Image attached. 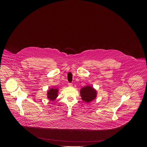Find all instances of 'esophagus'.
Instances as JSON below:
<instances>
[{
	"mask_svg": "<svg viewBox=\"0 0 147 147\" xmlns=\"http://www.w3.org/2000/svg\"><path fill=\"white\" fill-rule=\"evenodd\" d=\"M68 85L69 86H73V84H72V83H69L68 84Z\"/></svg>",
	"mask_w": 147,
	"mask_h": 147,
	"instance_id": "1",
	"label": "esophagus"
}]
</instances>
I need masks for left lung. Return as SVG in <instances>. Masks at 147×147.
Wrapping results in <instances>:
<instances>
[{
  "label": "left lung",
  "mask_w": 147,
  "mask_h": 147,
  "mask_svg": "<svg viewBox=\"0 0 147 147\" xmlns=\"http://www.w3.org/2000/svg\"><path fill=\"white\" fill-rule=\"evenodd\" d=\"M80 93L82 100L87 103L91 102L97 96V91L90 85L83 87L80 90Z\"/></svg>",
  "instance_id": "8db88e82"
}]
</instances>
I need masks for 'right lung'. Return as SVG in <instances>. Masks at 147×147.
Masks as SVG:
<instances>
[{
  "instance_id": "1",
  "label": "right lung",
  "mask_w": 147,
  "mask_h": 147,
  "mask_svg": "<svg viewBox=\"0 0 147 147\" xmlns=\"http://www.w3.org/2000/svg\"><path fill=\"white\" fill-rule=\"evenodd\" d=\"M58 89L56 88H51L47 91V98L51 101L55 100L58 97Z\"/></svg>"
}]
</instances>
